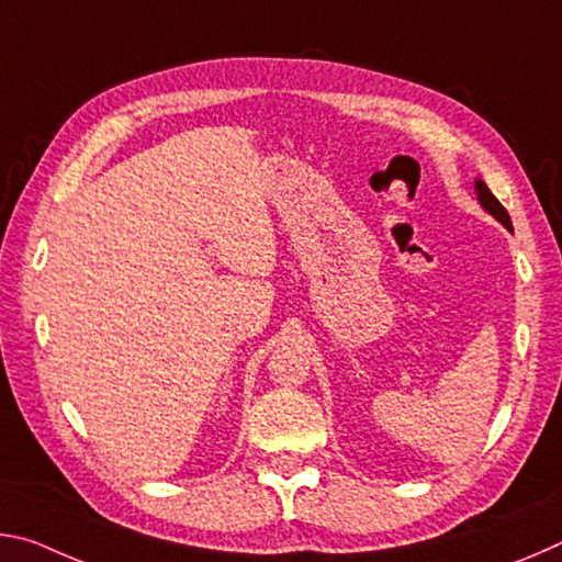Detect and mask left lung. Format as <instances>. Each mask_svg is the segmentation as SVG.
Returning <instances> with one entry per match:
<instances>
[{"label":"left lung","instance_id":"obj_1","mask_svg":"<svg viewBox=\"0 0 562 562\" xmlns=\"http://www.w3.org/2000/svg\"><path fill=\"white\" fill-rule=\"evenodd\" d=\"M475 193H479V201H481V205L486 207V211H488L493 217H496V221H501V223L506 225L508 231H510V215H508V211L498 203V198L491 193L488 186L483 183V180H475Z\"/></svg>","mask_w":562,"mask_h":562}]
</instances>
